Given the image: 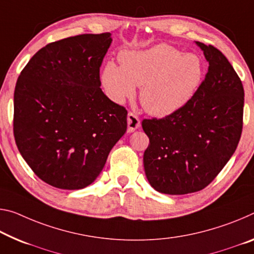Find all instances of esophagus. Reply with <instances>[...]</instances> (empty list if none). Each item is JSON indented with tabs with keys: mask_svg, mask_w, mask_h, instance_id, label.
I'll return each mask as SVG.
<instances>
[{
	"mask_svg": "<svg viewBox=\"0 0 254 254\" xmlns=\"http://www.w3.org/2000/svg\"><path fill=\"white\" fill-rule=\"evenodd\" d=\"M140 127V120L134 113L128 112L127 114V131L133 132L136 128Z\"/></svg>",
	"mask_w": 254,
	"mask_h": 254,
	"instance_id": "34e87169",
	"label": "esophagus"
}]
</instances>
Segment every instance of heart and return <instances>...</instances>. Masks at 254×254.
<instances>
[{
  "label": "heart",
  "instance_id": "b5f03b06",
  "mask_svg": "<svg viewBox=\"0 0 254 254\" xmlns=\"http://www.w3.org/2000/svg\"><path fill=\"white\" fill-rule=\"evenodd\" d=\"M121 66L108 62L102 73L107 95L122 104L133 98L136 87L140 102L149 114L164 118L181 110L204 76V65L195 54H184L168 44L142 51H126L120 55Z\"/></svg>",
  "mask_w": 254,
  "mask_h": 254
}]
</instances>
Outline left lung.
I'll use <instances>...</instances> for the list:
<instances>
[{"label": "left lung", "instance_id": "1", "mask_svg": "<svg viewBox=\"0 0 254 254\" xmlns=\"http://www.w3.org/2000/svg\"><path fill=\"white\" fill-rule=\"evenodd\" d=\"M196 45L209 62L199 89L178 112L142 121L149 138L144 172L151 187L165 194L206 188L234 154L242 134L244 89L240 76L216 47Z\"/></svg>", "mask_w": 254, "mask_h": 254}]
</instances>
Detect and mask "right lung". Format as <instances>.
<instances>
[{
	"label": "right lung",
	"mask_w": 254,
	"mask_h": 254,
	"mask_svg": "<svg viewBox=\"0 0 254 254\" xmlns=\"http://www.w3.org/2000/svg\"><path fill=\"white\" fill-rule=\"evenodd\" d=\"M111 34H82L47 44L17 80L13 134L20 154L52 187L91 184L126 133L127 111L100 89Z\"/></svg>",
	"instance_id": "obj_1"
}]
</instances>
